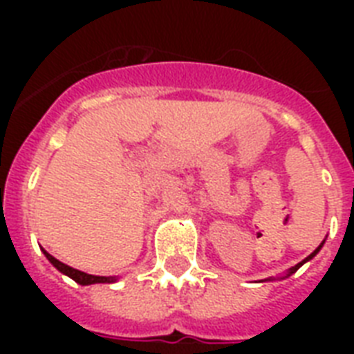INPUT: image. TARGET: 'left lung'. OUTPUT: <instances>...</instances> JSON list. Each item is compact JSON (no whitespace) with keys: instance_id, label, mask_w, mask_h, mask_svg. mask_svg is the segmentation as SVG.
<instances>
[{"instance_id":"8db88e82","label":"left lung","mask_w":354,"mask_h":354,"mask_svg":"<svg viewBox=\"0 0 354 354\" xmlns=\"http://www.w3.org/2000/svg\"><path fill=\"white\" fill-rule=\"evenodd\" d=\"M319 248H322V246H318V248H316V250H314V252H313V253H310V255H308V257H307V259H305V261H301V263H297V264H296V266H292V268H290V272H288V275H290V274H294V272H296V270H297V268H299V266H301V264H303V263H307L308 259H313V257H314V255H316V253H318V252H319Z\"/></svg>"}]
</instances>
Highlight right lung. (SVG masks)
Returning <instances> with one entry per match:
<instances>
[{"instance_id":"1","label":"right lung","mask_w":354,"mask_h":354,"mask_svg":"<svg viewBox=\"0 0 354 354\" xmlns=\"http://www.w3.org/2000/svg\"><path fill=\"white\" fill-rule=\"evenodd\" d=\"M44 255H46L49 261L53 263V266H57L62 274L69 275L71 279L77 281L79 285H93V283H110V281H113V277H104V275H90V274H84V272H80V270H75L71 268V266H68V264L60 263L58 259H55L51 255V253H47L46 250H44Z\"/></svg>"}]
</instances>
